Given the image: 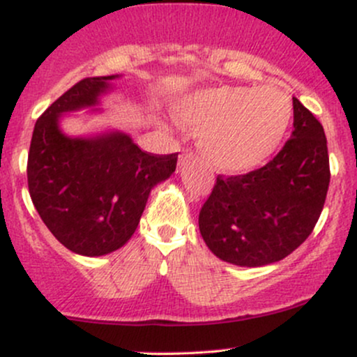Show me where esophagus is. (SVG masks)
I'll return each instance as SVG.
<instances>
[{
  "label": "esophagus",
  "mask_w": 357,
  "mask_h": 357,
  "mask_svg": "<svg viewBox=\"0 0 357 357\" xmlns=\"http://www.w3.org/2000/svg\"><path fill=\"white\" fill-rule=\"evenodd\" d=\"M181 162H183V158H181Z\"/></svg>",
  "instance_id": "1"
}]
</instances>
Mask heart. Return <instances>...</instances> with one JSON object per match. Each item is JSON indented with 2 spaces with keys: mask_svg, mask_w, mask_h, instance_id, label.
I'll list each match as a JSON object with an SVG mask.
<instances>
[{
  "mask_svg": "<svg viewBox=\"0 0 357 357\" xmlns=\"http://www.w3.org/2000/svg\"><path fill=\"white\" fill-rule=\"evenodd\" d=\"M292 116V99L275 87L208 89L176 107L181 124L199 129L208 161L225 173H247L267 162Z\"/></svg>",
  "mask_w": 357,
  "mask_h": 357,
  "instance_id": "b5f03b06",
  "label": "heart"
}]
</instances>
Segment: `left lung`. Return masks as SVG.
<instances>
[{
    "label": "left lung",
    "mask_w": 357,
    "mask_h": 357,
    "mask_svg": "<svg viewBox=\"0 0 357 357\" xmlns=\"http://www.w3.org/2000/svg\"><path fill=\"white\" fill-rule=\"evenodd\" d=\"M292 136L272 161L247 174H218L199 211L208 248L228 264H275L307 240L329 190L324 127L294 97Z\"/></svg>",
    "instance_id": "1"
}]
</instances>
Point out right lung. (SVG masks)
Listing matches in <instances>:
<instances>
[{
  "label": "right lung",
  "mask_w": 357,
  "mask_h": 357,
  "mask_svg": "<svg viewBox=\"0 0 357 357\" xmlns=\"http://www.w3.org/2000/svg\"><path fill=\"white\" fill-rule=\"evenodd\" d=\"M117 75L87 77L36 121L28 153V191L40 218L70 252L107 255L134 235L149 192L174 173L178 154H151L127 134L68 137L59 121L90 107Z\"/></svg>",
  "instance_id": "add662e5"
}]
</instances>
